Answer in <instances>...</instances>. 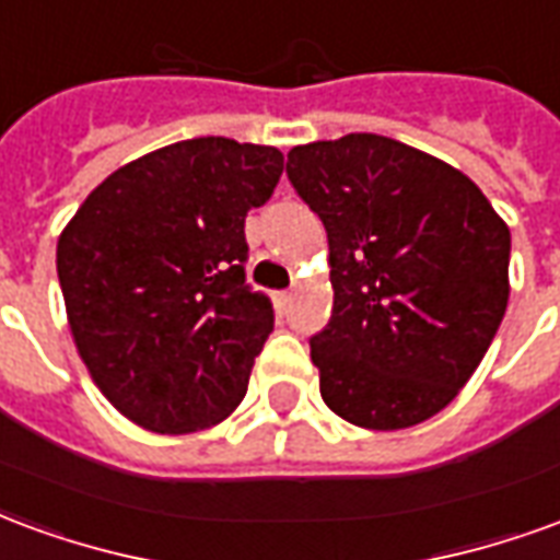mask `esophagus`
<instances>
[{"instance_id":"1","label":"esophagus","mask_w":560,"mask_h":560,"mask_svg":"<svg viewBox=\"0 0 560 560\" xmlns=\"http://www.w3.org/2000/svg\"><path fill=\"white\" fill-rule=\"evenodd\" d=\"M291 300H293L291 291H279V293H276V303H279L281 308H288V305H291Z\"/></svg>"}]
</instances>
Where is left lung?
Listing matches in <instances>:
<instances>
[{"mask_svg": "<svg viewBox=\"0 0 560 560\" xmlns=\"http://www.w3.org/2000/svg\"><path fill=\"white\" fill-rule=\"evenodd\" d=\"M288 179L327 228L332 315L308 345L329 411L377 432L444 411L506 312L504 221L465 173L381 135L293 147Z\"/></svg>", "mask_w": 560, "mask_h": 560, "instance_id": "obj_1", "label": "left lung"}]
</instances>
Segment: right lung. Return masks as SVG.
Instances as JSON below:
<instances>
[{
  "instance_id": "obj_1",
  "label": "right lung",
  "mask_w": 560,
  "mask_h": 560,
  "mask_svg": "<svg viewBox=\"0 0 560 560\" xmlns=\"http://www.w3.org/2000/svg\"><path fill=\"white\" fill-rule=\"evenodd\" d=\"M284 171L276 147L179 140L110 173L56 245L68 324L92 381L161 434L243 401L276 312L245 281V215Z\"/></svg>"
}]
</instances>
